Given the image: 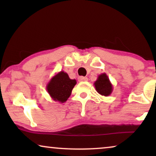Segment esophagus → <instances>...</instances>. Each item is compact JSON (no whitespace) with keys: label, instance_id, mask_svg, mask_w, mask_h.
<instances>
[{"label":"esophagus","instance_id":"obj_1","mask_svg":"<svg viewBox=\"0 0 156 156\" xmlns=\"http://www.w3.org/2000/svg\"><path fill=\"white\" fill-rule=\"evenodd\" d=\"M87 80H88V79H87V77H84V76H80V77H78L79 82H86Z\"/></svg>","mask_w":156,"mask_h":156}]
</instances>
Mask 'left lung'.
<instances>
[{"label":"left lung","instance_id":"obj_1","mask_svg":"<svg viewBox=\"0 0 156 156\" xmlns=\"http://www.w3.org/2000/svg\"><path fill=\"white\" fill-rule=\"evenodd\" d=\"M94 85L97 92L104 97H108L113 91V85L106 73L99 74Z\"/></svg>","mask_w":156,"mask_h":156}]
</instances>
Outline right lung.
<instances>
[{
  "instance_id": "add662e5",
  "label": "right lung",
  "mask_w": 156,
  "mask_h": 156,
  "mask_svg": "<svg viewBox=\"0 0 156 156\" xmlns=\"http://www.w3.org/2000/svg\"><path fill=\"white\" fill-rule=\"evenodd\" d=\"M76 84V80H71L67 73L61 71L51 78L46 89L53 101L64 103L70 97Z\"/></svg>"
}]
</instances>
